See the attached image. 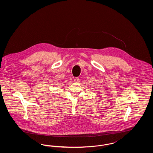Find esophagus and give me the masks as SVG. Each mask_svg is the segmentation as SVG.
Here are the masks:
<instances>
[{
	"instance_id": "obj_1",
	"label": "esophagus",
	"mask_w": 153,
	"mask_h": 153,
	"mask_svg": "<svg viewBox=\"0 0 153 153\" xmlns=\"http://www.w3.org/2000/svg\"><path fill=\"white\" fill-rule=\"evenodd\" d=\"M79 81H80V79H79V78H78V77H76V78H74V82L78 83V82H79Z\"/></svg>"
}]
</instances>
